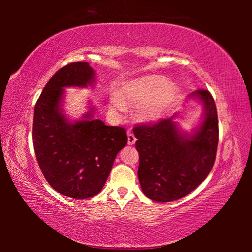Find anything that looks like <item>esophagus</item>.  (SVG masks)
<instances>
[{"mask_svg": "<svg viewBox=\"0 0 252 252\" xmlns=\"http://www.w3.org/2000/svg\"><path fill=\"white\" fill-rule=\"evenodd\" d=\"M136 142V137L134 136L132 132H127V144L129 145H133Z\"/></svg>", "mask_w": 252, "mask_h": 252, "instance_id": "1", "label": "esophagus"}]
</instances>
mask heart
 <instances>
[{"instance_id": "obj_1", "label": "heart", "mask_w": 252, "mask_h": 252, "mask_svg": "<svg viewBox=\"0 0 252 252\" xmlns=\"http://www.w3.org/2000/svg\"><path fill=\"white\" fill-rule=\"evenodd\" d=\"M179 95L175 84L162 76H145L120 85L119 94L110 96L109 107L122 111L126 106L138 107L137 118L143 122H156L164 117Z\"/></svg>"}]
</instances>
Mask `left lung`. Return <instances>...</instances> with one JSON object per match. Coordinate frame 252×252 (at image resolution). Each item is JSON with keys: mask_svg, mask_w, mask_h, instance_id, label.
I'll return each mask as SVG.
<instances>
[{"mask_svg": "<svg viewBox=\"0 0 252 252\" xmlns=\"http://www.w3.org/2000/svg\"><path fill=\"white\" fill-rule=\"evenodd\" d=\"M189 97L203 106L202 121L190 134L180 130L173 120L176 115L133 129L140 154L138 181L144 194L154 201H173L189 195L215 164L219 143L215 99L207 90H197Z\"/></svg>", "mask_w": 252, "mask_h": 252, "instance_id": "8db88e82", "label": "left lung"}]
</instances>
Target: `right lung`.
<instances>
[{
  "label": "right lung",
  "mask_w": 252,
  "mask_h": 252,
  "mask_svg": "<svg viewBox=\"0 0 252 252\" xmlns=\"http://www.w3.org/2000/svg\"><path fill=\"white\" fill-rule=\"evenodd\" d=\"M94 82L95 71L89 63H70L50 79L34 106L32 141L36 161L53 189L76 199L98 194L127 142L123 127L94 119L93 107L76 121L63 114V89L87 88Z\"/></svg>",
  "instance_id": "right-lung-1"
}]
</instances>
